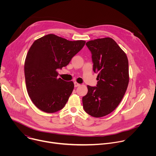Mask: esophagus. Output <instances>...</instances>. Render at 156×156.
<instances>
[{
    "label": "esophagus",
    "instance_id": "34e87169",
    "mask_svg": "<svg viewBox=\"0 0 156 156\" xmlns=\"http://www.w3.org/2000/svg\"><path fill=\"white\" fill-rule=\"evenodd\" d=\"M80 84H79V83H76V82H74V86H75V87H78V86H79Z\"/></svg>",
    "mask_w": 156,
    "mask_h": 156
}]
</instances>
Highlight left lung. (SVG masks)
I'll return each instance as SVG.
<instances>
[{"mask_svg":"<svg viewBox=\"0 0 156 156\" xmlns=\"http://www.w3.org/2000/svg\"><path fill=\"white\" fill-rule=\"evenodd\" d=\"M93 71L98 73L96 86H87L83 97L85 112L94 117H102L114 111L123 99L129 82L128 60L117 42L110 37L90 41Z\"/></svg>","mask_w":156,"mask_h":156,"instance_id":"1","label":"left lung"}]
</instances>
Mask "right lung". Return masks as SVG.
<instances>
[{
    "label": "right lung",
    "mask_w": 156,
    "mask_h": 156,
    "mask_svg": "<svg viewBox=\"0 0 156 156\" xmlns=\"http://www.w3.org/2000/svg\"><path fill=\"white\" fill-rule=\"evenodd\" d=\"M85 42L69 41L52 34L33 42L27 55L24 70L28 95L39 109L54 113L65 107L74 84L57 78V70L67 65Z\"/></svg>",
    "instance_id": "obj_1"
}]
</instances>
